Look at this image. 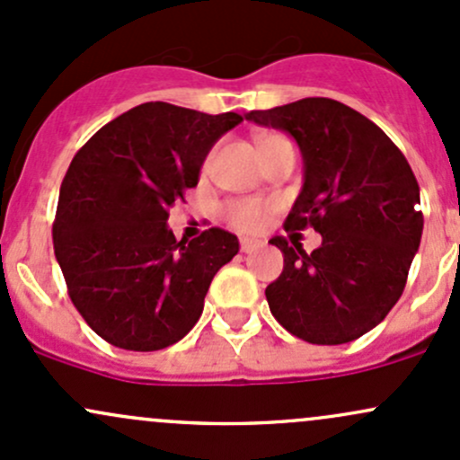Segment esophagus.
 Here are the masks:
<instances>
[{"label": "esophagus", "mask_w": 460, "mask_h": 460, "mask_svg": "<svg viewBox=\"0 0 460 460\" xmlns=\"http://www.w3.org/2000/svg\"><path fill=\"white\" fill-rule=\"evenodd\" d=\"M256 248H261V241L248 239V236H245V239H241V252H245V254H250V252H254Z\"/></svg>", "instance_id": "obj_1"}]
</instances>
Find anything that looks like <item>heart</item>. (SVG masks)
Segmentation results:
<instances>
[{"instance_id":"1","label":"heart","mask_w":460,"mask_h":460,"mask_svg":"<svg viewBox=\"0 0 460 460\" xmlns=\"http://www.w3.org/2000/svg\"><path fill=\"white\" fill-rule=\"evenodd\" d=\"M279 137L280 136H270L265 137L261 145H265V142L270 140H279ZM206 166H208V162H206ZM268 215H270V206L259 199L232 201V204H228V208H226V219H228L234 228L243 232L263 230L265 224H268Z\"/></svg>"}]
</instances>
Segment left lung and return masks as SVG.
Here are the masks:
<instances>
[{"instance_id": "1", "label": "left lung", "mask_w": 460, "mask_h": 460, "mask_svg": "<svg viewBox=\"0 0 460 460\" xmlns=\"http://www.w3.org/2000/svg\"><path fill=\"white\" fill-rule=\"evenodd\" d=\"M298 142L305 184L285 228L311 226V254L283 236V271L268 285L270 311L296 338L347 344L377 327L406 288L421 243L419 184L403 153L367 116L331 98L245 113Z\"/></svg>"}]
</instances>
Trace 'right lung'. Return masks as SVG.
Returning <instances> with one entry per match:
<instances>
[{
	"instance_id": "add662e5",
	"label": "right lung",
	"mask_w": 460,
	"mask_h": 460,
	"mask_svg": "<svg viewBox=\"0 0 460 460\" xmlns=\"http://www.w3.org/2000/svg\"><path fill=\"white\" fill-rule=\"evenodd\" d=\"M243 118L145 102L98 129L74 155L58 192L54 254L74 307L127 350L180 342L204 311L239 239L208 228L186 243L169 210L197 186L217 140Z\"/></svg>"
}]
</instances>
